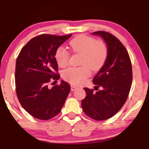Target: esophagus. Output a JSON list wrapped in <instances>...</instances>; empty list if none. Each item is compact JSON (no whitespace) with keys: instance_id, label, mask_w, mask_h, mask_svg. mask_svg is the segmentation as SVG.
<instances>
[{"instance_id":"1","label":"esophagus","mask_w":149,"mask_h":149,"mask_svg":"<svg viewBox=\"0 0 149 149\" xmlns=\"http://www.w3.org/2000/svg\"><path fill=\"white\" fill-rule=\"evenodd\" d=\"M77 88H78V86H77L73 85V84H71V91H74V90H76Z\"/></svg>"}]
</instances>
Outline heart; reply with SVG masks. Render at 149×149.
Instances as JSON below:
<instances>
[{
	"label": "heart",
	"instance_id": "heart-1",
	"mask_svg": "<svg viewBox=\"0 0 149 149\" xmlns=\"http://www.w3.org/2000/svg\"><path fill=\"white\" fill-rule=\"evenodd\" d=\"M69 45L74 52L82 54L80 67H71L63 71V78L73 84H82L91 74V68L97 71L104 65L108 56V49L103 41L96 40L93 38L80 35L73 38ZM55 58L61 67L67 65L69 52L63 47L56 50Z\"/></svg>",
	"mask_w": 149,
	"mask_h": 149
}]
</instances>
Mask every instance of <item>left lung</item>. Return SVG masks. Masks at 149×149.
<instances>
[{"instance_id": "obj_1", "label": "left lung", "mask_w": 149, "mask_h": 149, "mask_svg": "<svg viewBox=\"0 0 149 149\" xmlns=\"http://www.w3.org/2000/svg\"><path fill=\"white\" fill-rule=\"evenodd\" d=\"M92 34L106 42L108 56L93 79L97 91L84 88L86 95L81 104L86 116L100 121L111 118L125 104L132 84V65L127 49L116 36L104 31Z\"/></svg>"}]
</instances>
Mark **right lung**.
<instances>
[{"label": "right lung", "instance_id": "1", "mask_svg": "<svg viewBox=\"0 0 149 149\" xmlns=\"http://www.w3.org/2000/svg\"><path fill=\"white\" fill-rule=\"evenodd\" d=\"M71 35L38 36L24 45L17 58V97L24 110L37 119L49 120L59 113L70 91V85L64 80L52 88L48 83L61 77L56 73L58 70L55 54Z\"/></svg>", "mask_w": 149, "mask_h": 149}]
</instances>
